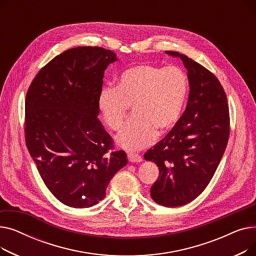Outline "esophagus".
<instances>
[{"mask_svg":"<svg viewBox=\"0 0 256 256\" xmlns=\"http://www.w3.org/2000/svg\"><path fill=\"white\" fill-rule=\"evenodd\" d=\"M128 158L130 162H132V163H139L142 160V156L140 154H132V152L128 154Z\"/></svg>","mask_w":256,"mask_h":256,"instance_id":"34e87169","label":"esophagus"}]
</instances>
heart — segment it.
Masks as SVG:
<instances>
[{"label": "heart", "mask_w": 256, "mask_h": 256, "mask_svg": "<svg viewBox=\"0 0 256 256\" xmlns=\"http://www.w3.org/2000/svg\"><path fill=\"white\" fill-rule=\"evenodd\" d=\"M186 91V78L176 67L136 64L120 74L117 86L102 87L98 110L106 124L118 130L132 106V118L116 142L128 150H138L152 144L156 132L164 135L178 124Z\"/></svg>", "instance_id": "obj_1"}]
</instances>
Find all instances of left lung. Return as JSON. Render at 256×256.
Wrapping results in <instances>:
<instances>
[{"mask_svg":"<svg viewBox=\"0 0 256 256\" xmlns=\"http://www.w3.org/2000/svg\"><path fill=\"white\" fill-rule=\"evenodd\" d=\"M190 83L186 111L166 137L146 152L144 158L158 167L150 188L156 204L167 208L186 204L204 191L216 172L230 138L226 93L204 66L178 52Z\"/></svg>","mask_w":256,"mask_h":256,"instance_id":"8db88e82","label":"left lung"}]
</instances>
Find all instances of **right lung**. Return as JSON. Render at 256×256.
Here are the masks:
<instances>
[{
  "label": "right lung",
  "instance_id": "right-lung-1",
  "mask_svg": "<svg viewBox=\"0 0 256 256\" xmlns=\"http://www.w3.org/2000/svg\"><path fill=\"white\" fill-rule=\"evenodd\" d=\"M116 60L98 46L67 50L38 72L26 92V147L48 189L65 206L98 204L128 163L98 118L104 74Z\"/></svg>",
  "mask_w": 256,
  "mask_h": 256
}]
</instances>
